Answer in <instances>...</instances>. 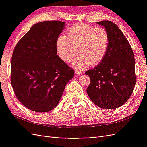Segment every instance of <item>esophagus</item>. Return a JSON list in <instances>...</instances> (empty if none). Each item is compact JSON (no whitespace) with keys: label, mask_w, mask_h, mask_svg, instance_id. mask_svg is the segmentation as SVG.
Returning <instances> with one entry per match:
<instances>
[{"label":"esophagus","mask_w":147,"mask_h":147,"mask_svg":"<svg viewBox=\"0 0 147 147\" xmlns=\"http://www.w3.org/2000/svg\"><path fill=\"white\" fill-rule=\"evenodd\" d=\"M82 73H83L82 71H80V70H75V74H76L77 75H80Z\"/></svg>","instance_id":"34e87169"}]
</instances>
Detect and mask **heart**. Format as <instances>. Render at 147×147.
<instances>
[{
	"instance_id": "heart-1",
	"label": "heart",
	"mask_w": 147,
	"mask_h": 147,
	"mask_svg": "<svg viewBox=\"0 0 147 147\" xmlns=\"http://www.w3.org/2000/svg\"><path fill=\"white\" fill-rule=\"evenodd\" d=\"M109 43V34L105 28L77 24L67 29L66 36L57 38L56 50L58 56L66 63L72 61L78 51L80 55L74 65L83 69L90 64H99L107 54Z\"/></svg>"
}]
</instances>
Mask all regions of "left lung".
Masks as SVG:
<instances>
[{
    "mask_svg": "<svg viewBox=\"0 0 147 147\" xmlns=\"http://www.w3.org/2000/svg\"><path fill=\"white\" fill-rule=\"evenodd\" d=\"M104 26L110 36L107 54L94 69L85 74L91 81L86 91L93 103L104 109H114L130 98L136 82L135 59L131 46L118 26L110 21Z\"/></svg>",
    "mask_w": 147,
    "mask_h": 147,
    "instance_id": "8db88e82",
    "label": "left lung"
}]
</instances>
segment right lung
<instances>
[{
	"instance_id": "1",
	"label": "right lung",
	"mask_w": 147,
	"mask_h": 147,
	"mask_svg": "<svg viewBox=\"0 0 147 147\" xmlns=\"http://www.w3.org/2000/svg\"><path fill=\"white\" fill-rule=\"evenodd\" d=\"M64 22L34 24L16 45L11 61V83L17 99L28 109L55 108L74 70L56 55V40Z\"/></svg>"
}]
</instances>
